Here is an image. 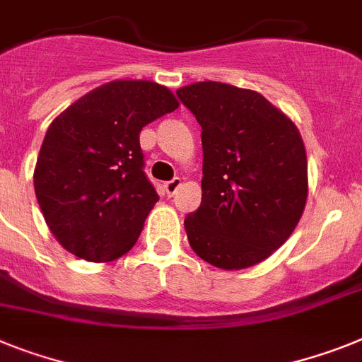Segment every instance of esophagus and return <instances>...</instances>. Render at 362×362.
<instances>
[{"mask_svg": "<svg viewBox=\"0 0 362 362\" xmlns=\"http://www.w3.org/2000/svg\"><path fill=\"white\" fill-rule=\"evenodd\" d=\"M179 187H181V177H174L172 181H166L165 183V190L168 196H174Z\"/></svg>", "mask_w": 362, "mask_h": 362, "instance_id": "1", "label": "esophagus"}]
</instances>
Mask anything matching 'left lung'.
Returning a JSON list of instances; mask_svg holds the SVG:
<instances>
[{"label": "left lung", "instance_id": "left-lung-1", "mask_svg": "<svg viewBox=\"0 0 362 362\" xmlns=\"http://www.w3.org/2000/svg\"><path fill=\"white\" fill-rule=\"evenodd\" d=\"M175 93L203 129V196L185 219L188 243L219 269L260 264L286 243L304 212L300 132L252 89L209 80Z\"/></svg>", "mask_w": 362, "mask_h": 362}]
</instances>
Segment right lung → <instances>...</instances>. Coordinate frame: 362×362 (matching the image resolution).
Masks as SVG:
<instances>
[{"mask_svg": "<svg viewBox=\"0 0 362 362\" xmlns=\"http://www.w3.org/2000/svg\"><path fill=\"white\" fill-rule=\"evenodd\" d=\"M179 106L150 80H113L73 102L49 126L34 192L49 230L88 262L120 258L159 196L144 174L139 134Z\"/></svg>", "mask_w": 362, "mask_h": 362, "instance_id": "obj_1", "label": "right lung"}]
</instances>
